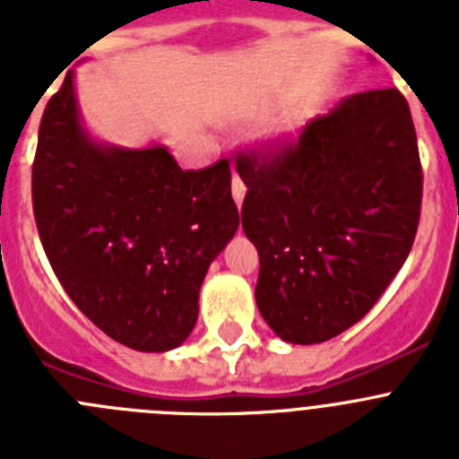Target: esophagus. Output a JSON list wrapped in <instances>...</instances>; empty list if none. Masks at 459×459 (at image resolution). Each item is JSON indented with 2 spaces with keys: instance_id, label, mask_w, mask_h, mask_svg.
I'll use <instances>...</instances> for the list:
<instances>
[{
  "instance_id": "1",
  "label": "esophagus",
  "mask_w": 459,
  "mask_h": 459,
  "mask_svg": "<svg viewBox=\"0 0 459 459\" xmlns=\"http://www.w3.org/2000/svg\"><path fill=\"white\" fill-rule=\"evenodd\" d=\"M232 195H234V200H237V204L241 206L243 197H246V184H243V181L238 179L237 172L232 174Z\"/></svg>"
}]
</instances>
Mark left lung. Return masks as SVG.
Wrapping results in <instances>:
<instances>
[{"mask_svg": "<svg viewBox=\"0 0 459 459\" xmlns=\"http://www.w3.org/2000/svg\"><path fill=\"white\" fill-rule=\"evenodd\" d=\"M237 172L255 299L275 335L326 342L366 317L419 230L423 169L403 93L347 96L291 140L238 153Z\"/></svg>", "mask_w": 459, "mask_h": 459, "instance_id": "8db88e82", "label": "left lung"}]
</instances>
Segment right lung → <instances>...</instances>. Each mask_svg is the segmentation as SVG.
<instances>
[{
	"instance_id": "obj_1",
	"label": "right lung",
	"mask_w": 459,
	"mask_h": 459,
	"mask_svg": "<svg viewBox=\"0 0 459 459\" xmlns=\"http://www.w3.org/2000/svg\"><path fill=\"white\" fill-rule=\"evenodd\" d=\"M31 202L73 303L137 351L188 338L206 271L238 230L225 158L181 169L165 147L96 144L80 124L73 71L40 119Z\"/></svg>"
}]
</instances>
